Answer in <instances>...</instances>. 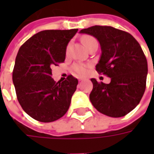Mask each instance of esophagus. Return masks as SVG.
Instances as JSON below:
<instances>
[{
    "label": "esophagus",
    "instance_id": "obj_1",
    "mask_svg": "<svg viewBox=\"0 0 154 154\" xmlns=\"http://www.w3.org/2000/svg\"><path fill=\"white\" fill-rule=\"evenodd\" d=\"M81 81H83V78L80 77V78H79V82H81Z\"/></svg>",
    "mask_w": 154,
    "mask_h": 154
}]
</instances>
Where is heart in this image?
Returning a JSON list of instances; mask_svg holds the SVG:
<instances>
[{
	"instance_id": "obj_1",
	"label": "heart",
	"mask_w": 154,
	"mask_h": 154,
	"mask_svg": "<svg viewBox=\"0 0 154 154\" xmlns=\"http://www.w3.org/2000/svg\"><path fill=\"white\" fill-rule=\"evenodd\" d=\"M95 38L91 36H89V35H85L82 38V43L85 45V47L87 48L88 44H90L92 40H94ZM87 68H88V65L87 64L82 63H74L72 67V69L73 71L74 72H76L77 75L79 76H83L87 72Z\"/></svg>"
}]
</instances>
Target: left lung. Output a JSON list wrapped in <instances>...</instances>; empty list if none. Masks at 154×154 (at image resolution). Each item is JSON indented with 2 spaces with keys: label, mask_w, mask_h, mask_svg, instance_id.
Wrapping results in <instances>:
<instances>
[{
  "label": "left lung",
  "mask_w": 154,
  "mask_h": 154,
  "mask_svg": "<svg viewBox=\"0 0 154 154\" xmlns=\"http://www.w3.org/2000/svg\"><path fill=\"white\" fill-rule=\"evenodd\" d=\"M80 33L99 41L101 56L96 70L111 79L109 84L91 79V102L106 116H125L138 106L145 91L148 63L142 48L128 32L111 26L95 25Z\"/></svg>",
  "instance_id": "8db88e82"
}]
</instances>
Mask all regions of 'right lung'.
I'll use <instances>...</instances> for the list:
<instances>
[{"label": "right lung", "mask_w": 154, "mask_h": 154, "mask_svg": "<svg viewBox=\"0 0 154 154\" xmlns=\"http://www.w3.org/2000/svg\"><path fill=\"white\" fill-rule=\"evenodd\" d=\"M77 30H43L19 49L12 74L16 97L22 109L38 121H55L70 106L78 81L69 75L56 82L51 77V67L63 63L67 44Z\"/></svg>", "instance_id": "add662e5"}]
</instances>
